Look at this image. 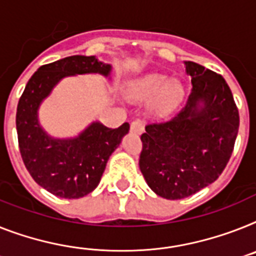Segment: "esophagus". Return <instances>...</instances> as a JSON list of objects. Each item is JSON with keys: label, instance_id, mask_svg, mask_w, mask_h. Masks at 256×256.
Wrapping results in <instances>:
<instances>
[{"label": "esophagus", "instance_id": "1", "mask_svg": "<svg viewBox=\"0 0 256 256\" xmlns=\"http://www.w3.org/2000/svg\"><path fill=\"white\" fill-rule=\"evenodd\" d=\"M130 130H132V132H134V133H138V134H140V133H142L144 132L142 122H141V120H138V119L133 120L132 123H130Z\"/></svg>", "mask_w": 256, "mask_h": 256}]
</instances>
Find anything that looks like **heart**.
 I'll return each instance as SVG.
<instances>
[{
  "label": "heart",
  "instance_id": "1",
  "mask_svg": "<svg viewBox=\"0 0 256 256\" xmlns=\"http://www.w3.org/2000/svg\"><path fill=\"white\" fill-rule=\"evenodd\" d=\"M130 92L136 99H152V107L157 115L174 111L183 100L184 90L179 82H170L162 74H148L130 85Z\"/></svg>",
  "mask_w": 256,
  "mask_h": 256
}]
</instances>
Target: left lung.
I'll use <instances>...</instances> for the list:
<instances>
[{"instance_id": "left-lung-1", "label": "left lung", "mask_w": 256, "mask_h": 256, "mask_svg": "<svg viewBox=\"0 0 256 256\" xmlns=\"http://www.w3.org/2000/svg\"><path fill=\"white\" fill-rule=\"evenodd\" d=\"M192 88L170 119L150 122L141 134L140 170L158 196L178 200L210 184L226 168L240 114L221 74L187 61ZM203 107H200V103Z\"/></svg>"}]
</instances>
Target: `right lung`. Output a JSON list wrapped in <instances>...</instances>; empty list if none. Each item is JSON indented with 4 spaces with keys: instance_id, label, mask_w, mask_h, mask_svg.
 Returning <instances> with one entry per match:
<instances>
[{
    "instance_id": "1",
    "label": "right lung",
    "mask_w": 256,
    "mask_h": 256,
    "mask_svg": "<svg viewBox=\"0 0 256 256\" xmlns=\"http://www.w3.org/2000/svg\"><path fill=\"white\" fill-rule=\"evenodd\" d=\"M108 64L94 56H69L40 66L27 82L16 107L19 152L30 175L48 192L65 199L88 195L99 184L110 156L119 146L130 124L108 128L92 123L73 140H52L38 123V107L65 76L102 73Z\"/></svg>"
}]
</instances>
